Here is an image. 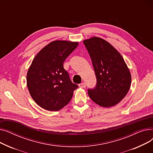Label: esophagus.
I'll return each mask as SVG.
<instances>
[{
    "label": "esophagus",
    "mask_w": 153,
    "mask_h": 153,
    "mask_svg": "<svg viewBox=\"0 0 153 153\" xmlns=\"http://www.w3.org/2000/svg\"><path fill=\"white\" fill-rule=\"evenodd\" d=\"M79 87H81V88H84V87H85V84L84 83V82L79 84Z\"/></svg>",
    "instance_id": "esophagus-1"
}]
</instances>
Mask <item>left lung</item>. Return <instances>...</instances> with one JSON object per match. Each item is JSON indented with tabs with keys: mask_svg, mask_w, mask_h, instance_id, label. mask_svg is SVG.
<instances>
[{
	"mask_svg": "<svg viewBox=\"0 0 153 153\" xmlns=\"http://www.w3.org/2000/svg\"><path fill=\"white\" fill-rule=\"evenodd\" d=\"M89 53L97 83L88 89L91 99L98 105L110 107L119 103L131 85V74L120 54L109 43L93 37L83 42Z\"/></svg>",
	"mask_w": 153,
	"mask_h": 153,
	"instance_id": "obj_1",
	"label": "left lung"
}]
</instances>
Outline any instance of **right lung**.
<instances>
[{
  "label": "right lung",
  "instance_id": "1",
  "mask_svg": "<svg viewBox=\"0 0 153 153\" xmlns=\"http://www.w3.org/2000/svg\"><path fill=\"white\" fill-rule=\"evenodd\" d=\"M78 43L54 41L40 51L28 71L27 83L30 94L39 106L50 111L61 109L71 100L78 88L70 79L63 62Z\"/></svg>",
  "mask_w": 153,
  "mask_h": 153
}]
</instances>
